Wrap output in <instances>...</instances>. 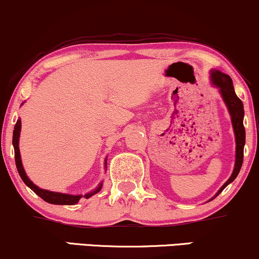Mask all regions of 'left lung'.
I'll list each match as a JSON object with an SVG mask.
<instances>
[{"label":"left lung","instance_id":"1","mask_svg":"<svg viewBox=\"0 0 259 259\" xmlns=\"http://www.w3.org/2000/svg\"><path fill=\"white\" fill-rule=\"evenodd\" d=\"M211 79L213 85L218 86L221 92L223 101H225L226 105H227L229 114L232 116V123L233 128H234V135H235V142H237V152H235V165L234 170L231 178L228 179V181L223 186L220 188V191L216 196H219L220 193L227 187L228 184H231L232 181H234V179L238 177L239 171L242 165V159H244V145H245V127H244V105L240 98L235 95L234 88H233V81L231 76L225 74V73L220 71H212L211 72Z\"/></svg>","mask_w":259,"mask_h":259}]
</instances>
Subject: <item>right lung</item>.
Segmentation results:
<instances>
[{
  "mask_svg": "<svg viewBox=\"0 0 259 259\" xmlns=\"http://www.w3.org/2000/svg\"><path fill=\"white\" fill-rule=\"evenodd\" d=\"M20 130H21V121L18 120L17 123L14 126V131H13V146H14V155H15V164H17L19 175H20L22 181L27 185L28 187L33 191L34 193L38 194L41 199L46 200L48 203L52 204H59V205H74L79 202V199L82 196H72V194H66V193H57V192H52V191H47V190H41V188L37 187L30 179L27 178L26 173H25L24 167H22L21 163V158H20V151H19V136H20ZM107 163V162H105ZM102 188V183L100 184V186L96 188L95 191L92 192L85 194L84 198H90L91 196H94L95 193L100 192V190Z\"/></svg>",
  "mask_w": 259,
  "mask_h": 259,
  "instance_id": "1",
  "label": "right lung"
}]
</instances>
